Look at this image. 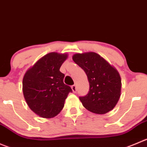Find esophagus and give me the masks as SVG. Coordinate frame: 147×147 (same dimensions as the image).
Here are the masks:
<instances>
[{
  "label": "esophagus",
  "mask_w": 147,
  "mask_h": 147,
  "mask_svg": "<svg viewBox=\"0 0 147 147\" xmlns=\"http://www.w3.org/2000/svg\"><path fill=\"white\" fill-rule=\"evenodd\" d=\"M71 88H72V91H73V92H77V86L75 85H72V87H71Z\"/></svg>",
  "instance_id": "34e87169"
}]
</instances>
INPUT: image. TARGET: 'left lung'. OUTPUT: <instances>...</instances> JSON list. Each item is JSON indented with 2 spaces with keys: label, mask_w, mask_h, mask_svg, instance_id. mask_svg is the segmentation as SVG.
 <instances>
[{
  "label": "left lung",
  "mask_w": 147,
  "mask_h": 147,
  "mask_svg": "<svg viewBox=\"0 0 147 147\" xmlns=\"http://www.w3.org/2000/svg\"><path fill=\"white\" fill-rule=\"evenodd\" d=\"M72 59L85 71L89 81V92L80 97L83 106L97 114L111 111L121 96V80L117 69L95 52L75 54Z\"/></svg>",
  "instance_id": "left-lung-1"
}]
</instances>
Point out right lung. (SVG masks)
Returning <instances> with one entry per match:
<instances>
[{"label":"right lung","instance_id":"1","mask_svg":"<svg viewBox=\"0 0 147 147\" xmlns=\"http://www.w3.org/2000/svg\"><path fill=\"white\" fill-rule=\"evenodd\" d=\"M67 58V54L50 52L26 71L23 78V92L28 107L36 114L50 119L59 114L65 99L72 92L63 82L59 71Z\"/></svg>","mask_w":147,"mask_h":147}]
</instances>
